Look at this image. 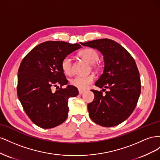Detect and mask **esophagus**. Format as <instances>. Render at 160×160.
<instances>
[{"instance_id": "obj_1", "label": "esophagus", "mask_w": 160, "mask_h": 160, "mask_svg": "<svg viewBox=\"0 0 160 160\" xmlns=\"http://www.w3.org/2000/svg\"><path fill=\"white\" fill-rule=\"evenodd\" d=\"M85 92V91H83V90H81V89H79V93L80 94V95H81V94H83V93Z\"/></svg>"}]
</instances>
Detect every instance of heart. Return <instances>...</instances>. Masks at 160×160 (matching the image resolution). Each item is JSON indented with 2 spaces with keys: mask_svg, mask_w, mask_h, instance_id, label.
Segmentation results:
<instances>
[{
  "mask_svg": "<svg viewBox=\"0 0 160 160\" xmlns=\"http://www.w3.org/2000/svg\"><path fill=\"white\" fill-rule=\"evenodd\" d=\"M79 56L89 63L90 65H94L99 60V54L93 49L87 48L79 52ZM61 68L65 74L70 75L72 73V62L69 57H65L61 62ZM95 79L93 75H89L86 76H78L71 81V83L75 88L79 89H86L91 84Z\"/></svg>",
  "mask_w": 160,
  "mask_h": 160,
  "instance_id": "b5f03b06",
  "label": "heart"
}]
</instances>
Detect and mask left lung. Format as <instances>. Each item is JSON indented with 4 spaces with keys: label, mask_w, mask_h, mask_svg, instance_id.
<instances>
[{
    "label": "left lung",
    "mask_w": 160,
    "mask_h": 160,
    "mask_svg": "<svg viewBox=\"0 0 160 160\" xmlns=\"http://www.w3.org/2000/svg\"><path fill=\"white\" fill-rule=\"evenodd\" d=\"M83 46L98 49L103 56L104 69L95 85L108 88L102 91L91 90L93 101L88 105L89 115L95 123L113 127L126 120L136 107L141 82L136 63L128 51L119 43L108 38L94 40Z\"/></svg>",
    "instance_id": "obj_1"
}]
</instances>
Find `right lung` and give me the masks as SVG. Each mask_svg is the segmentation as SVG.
<instances>
[{"label": "right lung", "instance_id": "right-lung-1", "mask_svg": "<svg viewBox=\"0 0 160 160\" xmlns=\"http://www.w3.org/2000/svg\"><path fill=\"white\" fill-rule=\"evenodd\" d=\"M81 46L64 41H46L22 59L18 71L17 95L28 117L43 129L55 128L68 116L69 98L78 95L75 87L51 91L68 83L61 68L62 59Z\"/></svg>", "mask_w": 160, "mask_h": 160}]
</instances>
